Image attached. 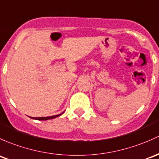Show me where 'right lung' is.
I'll list each match as a JSON object with an SVG mask.
<instances>
[{"instance_id":"right-lung-1","label":"right lung","mask_w":159,"mask_h":159,"mask_svg":"<svg viewBox=\"0 0 159 159\" xmlns=\"http://www.w3.org/2000/svg\"><path fill=\"white\" fill-rule=\"evenodd\" d=\"M59 114V115L57 116H48V117H38V118H32L34 119H37V120H47V119H54L56 117H58V116H61L62 114Z\"/></svg>"}]
</instances>
